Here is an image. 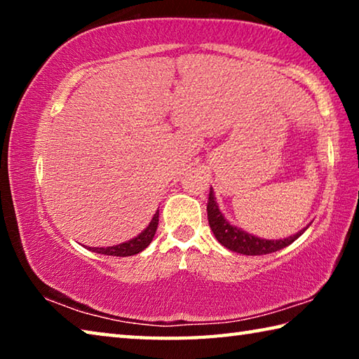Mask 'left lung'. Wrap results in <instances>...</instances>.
I'll use <instances>...</instances> for the list:
<instances>
[{"label":"left lung","mask_w":359,"mask_h":359,"mask_svg":"<svg viewBox=\"0 0 359 359\" xmlns=\"http://www.w3.org/2000/svg\"><path fill=\"white\" fill-rule=\"evenodd\" d=\"M208 218H209V224L210 229L214 231L217 241L220 242L223 247H226L228 250L236 252V253H242V255H267V253H274L280 248L287 247L290 244L299 238V236L306 231L307 228L301 229L299 233H296L294 236H290V238L285 239H278V241H267V239H261L257 238V236L248 234L245 231H242L238 226H233L226 218L223 217V214L218 209V204L215 201L214 196V190L210 187V193H209V201H208Z\"/></svg>","instance_id":"obj_1"}]
</instances>
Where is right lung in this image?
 I'll return each instance as SVG.
<instances>
[{"instance_id": "obj_1", "label": "right lung", "mask_w": 359, "mask_h": 359, "mask_svg": "<svg viewBox=\"0 0 359 359\" xmlns=\"http://www.w3.org/2000/svg\"><path fill=\"white\" fill-rule=\"evenodd\" d=\"M158 215H160V212L156 210V214L154 215V218H151L149 226L145 228L141 234H137L136 238H133L131 241H126V242H123V244L112 245V247H95V248H90V250L101 253V255H109V257H131V255L142 252L144 248H147L150 245V242H151V239H154V236L156 233Z\"/></svg>"}]
</instances>
